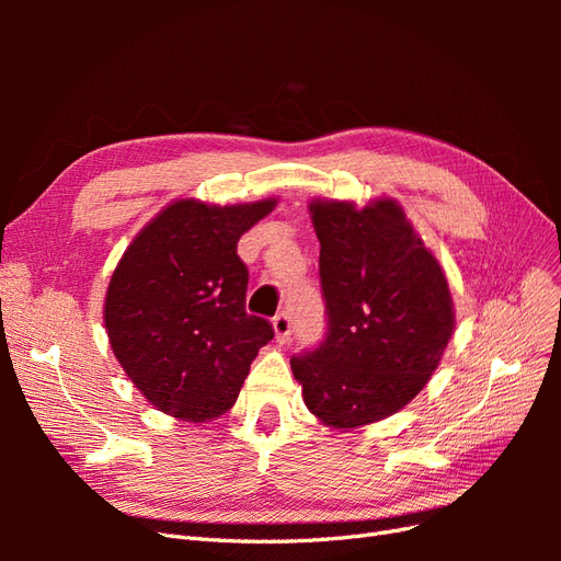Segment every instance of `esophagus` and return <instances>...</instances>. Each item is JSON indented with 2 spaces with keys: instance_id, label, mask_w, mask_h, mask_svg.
Wrapping results in <instances>:
<instances>
[{
  "instance_id": "obj_1",
  "label": "esophagus",
  "mask_w": 561,
  "mask_h": 561,
  "mask_svg": "<svg viewBox=\"0 0 561 561\" xmlns=\"http://www.w3.org/2000/svg\"><path fill=\"white\" fill-rule=\"evenodd\" d=\"M274 332H276V339L278 344H287L290 342V332H293V320L287 313H278L274 318Z\"/></svg>"
}]
</instances>
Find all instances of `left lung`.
<instances>
[{
    "instance_id": "obj_1",
    "label": "left lung",
    "mask_w": 561,
    "mask_h": 561,
    "mask_svg": "<svg viewBox=\"0 0 561 561\" xmlns=\"http://www.w3.org/2000/svg\"><path fill=\"white\" fill-rule=\"evenodd\" d=\"M328 336L290 360L309 412L332 428L396 414L428 383L454 334L435 254L393 198L311 201Z\"/></svg>"
}]
</instances>
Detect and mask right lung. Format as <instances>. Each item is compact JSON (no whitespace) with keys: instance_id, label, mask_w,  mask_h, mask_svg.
Instances as JSON below:
<instances>
[{"instance_id":"obj_1","label":"right lung","mask_w":561,"mask_h":561,"mask_svg":"<svg viewBox=\"0 0 561 561\" xmlns=\"http://www.w3.org/2000/svg\"><path fill=\"white\" fill-rule=\"evenodd\" d=\"M276 198L208 206L180 198L135 236L105 297L118 365L159 412L203 423L231 410L271 322L245 311L236 245Z\"/></svg>"}]
</instances>
